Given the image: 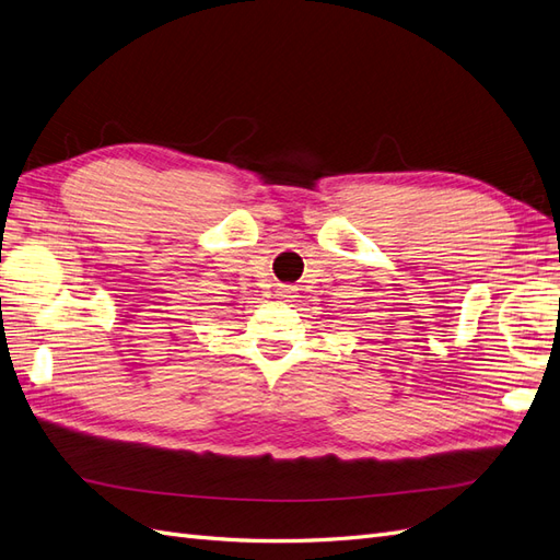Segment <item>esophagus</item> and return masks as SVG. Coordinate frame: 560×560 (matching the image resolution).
Segmentation results:
<instances>
[{
	"mask_svg": "<svg viewBox=\"0 0 560 560\" xmlns=\"http://www.w3.org/2000/svg\"><path fill=\"white\" fill-rule=\"evenodd\" d=\"M284 294H290V290H282V296H284Z\"/></svg>",
	"mask_w": 560,
	"mask_h": 560,
	"instance_id": "esophagus-1",
	"label": "esophagus"
}]
</instances>
